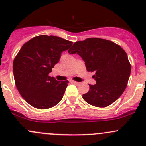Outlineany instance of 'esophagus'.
<instances>
[{"label": "esophagus", "instance_id": "esophagus-1", "mask_svg": "<svg viewBox=\"0 0 146 146\" xmlns=\"http://www.w3.org/2000/svg\"><path fill=\"white\" fill-rule=\"evenodd\" d=\"M72 83H73V84H79V82H75V81H72Z\"/></svg>", "mask_w": 146, "mask_h": 146}]
</instances>
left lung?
<instances>
[{
  "mask_svg": "<svg viewBox=\"0 0 146 146\" xmlns=\"http://www.w3.org/2000/svg\"><path fill=\"white\" fill-rule=\"evenodd\" d=\"M77 53L85 62L95 85L89 84L88 93L82 98L86 103L105 108L116 101L126 89L131 74V64L126 52L114 42L99 38H88L76 41L68 50Z\"/></svg>",
  "mask_w": 146,
  "mask_h": 146,
  "instance_id": "1",
  "label": "left lung"
}]
</instances>
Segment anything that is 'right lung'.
Returning a JSON list of instances; mask_svg holds the SVG:
<instances>
[{
	"mask_svg": "<svg viewBox=\"0 0 146 146\" xmlns=\"http://www.w3.org/2000/svg\"><path fill=\"white\" fill-rule=\"evenodd\" d=\"M72 43L60 37L40 35L21 48L13 61V74L18 91L31 106L48 109L62 100L69 82H58L49 73Z\"/></svg>",
	"mask_w": 146,
	"mask_h": 146,
	"instance_id": "add662e5",
	"label": "right lung"
}]
</instances>
